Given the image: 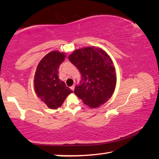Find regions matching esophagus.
Returning a JSON list of instances; mask_svg holds the SVG:
<instances>
[{
    "label": "esophagus",
    "instance_id": "obj_1",
    "mask_svg": "<svg viewBox=\"0 0 159 159\" xmlns=\"http://www.w3.org/2000/svg\"><path fill=\"white\" fill-rule=\"evenodd\" d=\"M74 88H75V85H72L71 87V89L72 90H73V91L74 90Z\"/></svg>",
    "mask_w": 159,
    "mask_h": 159
}]
</instances>
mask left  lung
Returning <instances> with one entry per match:
<instances>
[{"mask_svg":"<svg viewBox=\"0 0 159 159\" xmlns=\"http://www.w3.org/2000/svg\"><path fill=\"white\" fill-rule=\"evenodd\" d=\"M69 60L77 67L82 79L74 93L83 103L97 108L111 98L116 85L114 63L105 51L98 47H85L74 51Z\"/></svg>","mask_w":159,"mask_h":159,"instance_id":"obj_1","label":"left lung"}]
</instances>
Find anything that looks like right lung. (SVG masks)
<instances>
[{
    "label": "right lung",
    "mask_w": 159,
    "mask_h": 159,
    "mask_svg": "<svg viewBox=\"0 0 159 159\" xmlns=\"http://www.w3.org/2000/svg\"><path fill=\"white\" fill-rule=\"evenodd\" d=\"M65 58L64 52L52 51L39 61L35 72V92L51 109L61 107L66 97L73 93L58 76L59 67Z\"/></svg>",
    "instance_id": "obj_1"
}]
</instances>
